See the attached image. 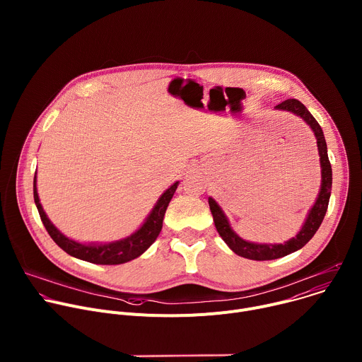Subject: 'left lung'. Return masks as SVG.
Masks as SVG:
<instances>
[{"label":"left lung","instance_id":"left-lung-1","mask_svg":"<svg viewBox=\"0 0 362 362\" xmlns=\"http://www.w3.org/2000/svg\"><path fill=\"white\" fill-rule=\"evenodd\" d=\"M276 110H284L293 113L295 116L300 117L311 130L314 132L317 137V146L320 153V162H321V189L320 194L314 203V206L309 211L305 223L302 225L300 230L296 233L295 238L286 240L285 243H253L247 242L242 238H239L235 230L230 228V223L228 218L225 216L221 206L215 202L214 197H209V206L211 212L214 216V222L216 226V230L219 232L221 238L225 240V243L239 256L246 257V259L252 261H272L278 259V257L286 256L300 247H303L313 236L320 229L324 216L328 209L329 196H331V187H332V169L328 159V150H327V141L324 137V132L318 122L314 119V116L308 112V109L302 105V103L296 98H288L278 106H275Z\"/></svg>","mask_w":362,"mask_h":362}]
</instances>
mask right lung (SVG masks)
<instances>
[{
  "mask_svg": "<svg viewBox=\"0 0 362 362\" xmlns=\"http://www.w3.org/2000/svg\"><path fill=\"white\" fill-rule=\"evenodd\" d=\"M177 185L179 182L173 183L159 197L158 203L154 204V208L146 218L144 223L134 233H132L124 239L110 242V243H80L64 236L53 223L49 222V219L47 218L42 209L38 199V193H37L35 176H34V202L38 209L40 218L42 221V225L45 226L48 235L64 252L77 257V259L97 264V265H120L132 259H136L137 256L146 252L150 247V245L156 240L163 226V218L169 206V202L172 200L177 189Z\"/></svg>",
  "mask_w": 362,
  "mask_h": 362,
  "instance_id": "add662e5",
  "label": "right lung"
}]
</instances>
